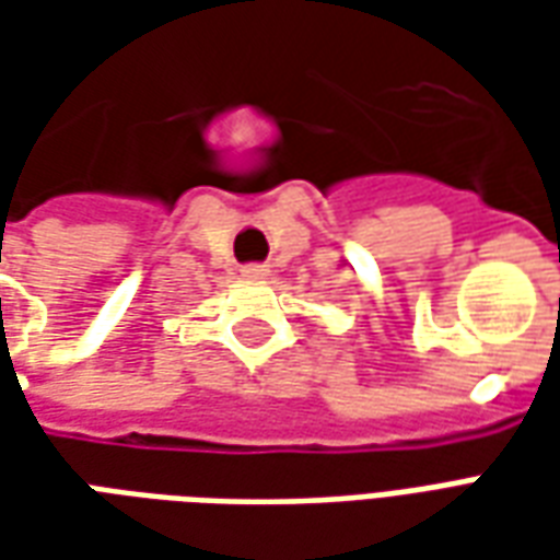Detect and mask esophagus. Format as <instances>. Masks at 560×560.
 <instances>
[{"label": "esophagus", "mask_w": 560, "mask_h": 560, "mask_svg": "<svg viewBox=\"0 0 560 560\" xmlns=\"http://www.w3.org/2000/svg\"><path fill=\"white\" fill-rule=\"evenodd\" d=\"M243 276L245 279H267L269 267L267 264H248V267H243Z\"/></svg>", "instance_id": "34e87169"}]
</instances>
